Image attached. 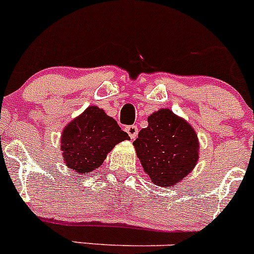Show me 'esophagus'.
<instances>
[{
    "mask_svg": "<svg viewBox=\"0 0 254 254\" xmlns=\"http://www.w3.org/2000/svg\"><path fill=\"white\" fill-rule=\"evenodd\" d=\"M125 131L128 133V136L131 137V140H134V138L137 137V133H138L137 126H127V127L125 128Z\"/></svg>",
    "mask_w": 254,
    "mask_h": 254,
    "instance_id": "1",
    "label": "esophagus"
}]
</instances>
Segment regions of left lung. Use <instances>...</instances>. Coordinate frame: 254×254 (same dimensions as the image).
I'll return each instance as SVG.
<instances>
[{
  "label": "left lung",
  "instance_id": "left-lung-1",
  "mask_svg": "<svg viewBox=\"0 0 254 254\" xmlns=\"http://www.w3.org/2000/svg\"><path fill=\"white\" fill-rule=\"evenodd\" d=\"M147 127L133 141L136 155L152 183L173 187L196 167L199 142L193 127L169 108L147 117Z\"/></svg>",
  "mask_w": 254,
  "mask_h": 254
}]
</instances>
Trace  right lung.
I'll return each instance as SVG.
<instances>
[{
	"mask_svg": "<svg viewBox=\"0 0 254 254\" xmlns=\"http://www.w3.org/2000/svg\"><path fill=\"white\" fill-rule=\"evenodd\" d=\"M129 140L116 120L96 105L87 107L61 134L64 165L76 174H89L104 163L117 143Z\"/></svg>",
	"mask_w": 254,
	"mask_h": 254,
	"instance_id": "1",
	"label": "right lung"
}]
</instances>
